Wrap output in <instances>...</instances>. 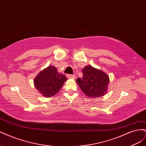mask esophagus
Here are the masks:
<instances>
[{
  "instance_id": "obj_1",
  "label": "esophagus",
  "mask_w": 146,
  "mask_h": 146,
  "mask_svg": "<svg viewBox=\"0 0 146 146\" xmlns=\"http://www.w3.org/2000/svg\"><path fill=\"white\" fill-rule=\"evenodd\" d=\"M67 77L69 78H76V76L75 75H71V74H68L67 75Z\"/></svg>"
}]
</instances>
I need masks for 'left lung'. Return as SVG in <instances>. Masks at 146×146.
I'll list each match as a JSON object with an SVG mask.
<instances>
[{"label":"left lung","mask_w":146,"mask_h":146,"mask_svg":"<svg viewBox=\"0 0 146 146\" xmlns=\"http://www.w3.org/2000/svg\"><path fill=\"white\" fill-rule=\"evenodd\" d=\"M82 78H78L76 81L86 96L95 98L106 94L110 82L107 74L89 65L82 69Z\"/></svg>","instance_id":"left-lung-1"}]
</instances>
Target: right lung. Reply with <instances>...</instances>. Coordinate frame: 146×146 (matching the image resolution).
Instances as JSON below:
<instances>
[{
	"label": "right lung",
	"mask_w": 146,
	"mask_h": 146,
	"mask_svg": "<svg viewBox=\"0 0 146 146\" xmlns=\"http://www.w3.org/2000/svg\"><path fill=\"white\" fill-rule=\"evenodd\" d=\"M67 80L65 75L58 73L54 66H48L39 72L34 79V85L46 98H50L58 92Z\"/></svg>",
	"instance_id": "right-lung-1"
}]
</instances>
